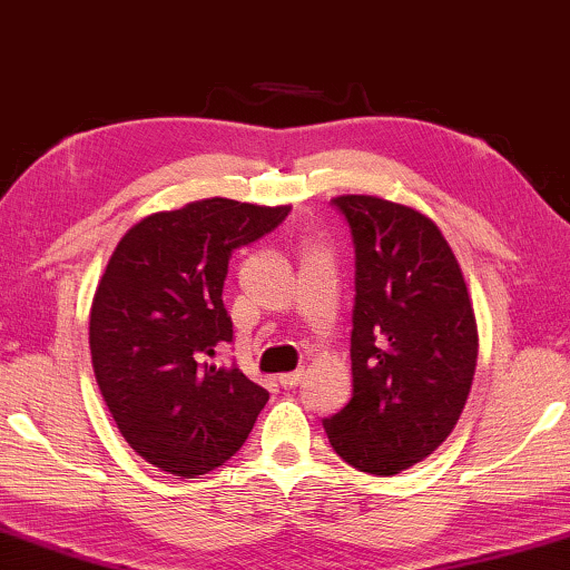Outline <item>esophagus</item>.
<instances>
[{"mask_svg": "<svg viewBox=\"0 0 570 570\" xmlns=\"http://www.w3.org/2000/svg\"><path fill=\"white\" fill-rule=\"evenodd\" d=\"M277 381H279V386H283V389H295V386L301 384V381H303V371L283 373V376H279Z\"/></svg>", "mask_w": 570, "mask_h": 570, "instance_id": "obj_1", "label": "esophagus"}]
</instances>
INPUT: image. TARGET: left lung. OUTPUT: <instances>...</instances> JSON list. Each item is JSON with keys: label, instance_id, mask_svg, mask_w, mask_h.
<instances>
[{"label": "left lung", "instance_id": "obj_1", "mask_svg": "<svg viewBox=\"0 0 570 570\" xmlns=\"http://www.w3.org/2000/svg\"><path fill=\"white\" fill-rule=\"evenodd\" d=\"M333 204L356 245L353 396L323 426L338 456L389 478L452 434L478 366V321L434 219L371 194H343Z\"/></svg>", "mask_w": 570, "mask_h": 570}]
</instances>
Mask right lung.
I'll return each instance as SVG.
<instances>
[{
  "label": "right lung",
  "mask_w": 570,
  "mask_h": 570,
  "mask_svg": "<svg viewBox=\"0 0 570 570\" xmlns=\"http://www.w3.org/2000/svg\"><path fill=\"white\" fill-rule=\"evenodd\" d=\"M291 204L199 199L148 214L110 255L90 305V356L108 412L154 468L197 478L245 444L269 394L235 363L222 303L232 249L259 239Z\"/></svg>",
  "instance_id": "obj_1"
}]
</instances>
